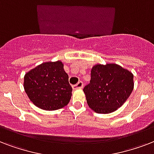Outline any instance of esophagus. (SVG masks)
<instances>
[{
    "label": "esophagus",
    "mask_w": 154,
    "mask_h": 154,
    "mask_svg": "<svg viewBox=\"0 0 154 154\" xmlns=\"http://www.w3.org/2000/svg\"><path fill=\"white\" fill-rule=\"evenodd\" d=\"M83 82H79L78 83H77L74 85H72V89H82L83 88Z\"/></svg>",
    "instance_id": "esophagus-1"
}]
</instances>
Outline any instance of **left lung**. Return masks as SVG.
Returning a JSON list of instances; mask_svg holds the SVG:
<instances>
[{"label":"left lung","instance_id":"obj_1","mask_svg":"<svg viewBox=\"0 0 154 154\" xmlns=\"http://www.w3.org/2000/svg\"><path fill=\"white\" fill-rule=\"evenodd\" d=\"M134 87V74L114 63L97 64L85 87L87 104L97 113H110L123 105Z\"/></svg>","mask_w":154,"mask_h":154}]
</instances>
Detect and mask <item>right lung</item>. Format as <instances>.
Wrapping results in <instances>:
<instances>
[{"label":"right lung","instance_id":"right-lung-1","mask_svg":"<svg viewBox=\"0 0 154 154\" xmlns=\"http://www.w3.org/2000/svg\"><path fill=\"white\" fill-rule=\"evenodd\" d=\"M24 89L32 104L50 111L67 105L72 90L60 60L42 63L26 72Z\"/></svg>","mask_w":154,"mask_h":154}]
</instances>
